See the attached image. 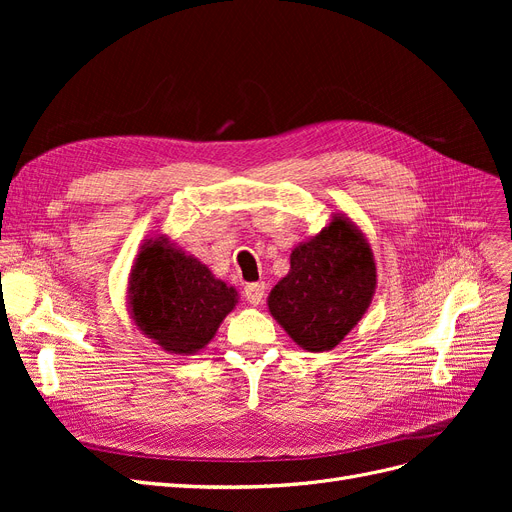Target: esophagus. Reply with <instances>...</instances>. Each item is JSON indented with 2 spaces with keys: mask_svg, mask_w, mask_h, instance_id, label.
Masks as SVG:
<instances>
[{
  "mask_svg": "<svg viewBox=\"0 0 512 512\" xmlns=\"http://www.w3.org/2000/svg\"><path fill=\"white\" fill-rule=\"evenodd\" d=\"M265 292H267L265 282L247 284V286H245V290H243V297H245V301L250 303V305H260V303H262V299H265Z\"/></svg>",
  "mask_w": 512,
  "mask_h": 512,
  "instance_id": "1",
  "label": "esophagus"
}]
</instances>
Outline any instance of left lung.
<instances>
[{
    "label": "left lung",
    "instance_id": "left-lung-1",
    "mask_svg": "<svg viewBox=\"0 0 512 512\" xmlns=\"http://www.w3.org/2000/svg\"><path fill=\"white\" fill-rule=\"evenodd\" d=\"M376 260L346 213L292 247L290 271L269 292V312L307 352L333 350L359 324L376 292Z\"/></svg>",
    "mask_w": 512,
    "mask_h": 512
}]
</instances>
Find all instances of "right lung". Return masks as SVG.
<instances>
[{"label": "right lung", "mask_w": 512, "mask_h": 512, "mask_svg": "<svg viewBox=\"0 0 512 512\" xmlns=\"http://www.w3.org/2000/svg\"><path fill=\"white\" fill-rule=\"evenodd\" d=\"M128 314L153 344L175 356H192L218 333L239 294L196 256L166 235L138 247L128 277Z\"/></svg>", "instance_id": "right-lung-1"}]
</instances>
